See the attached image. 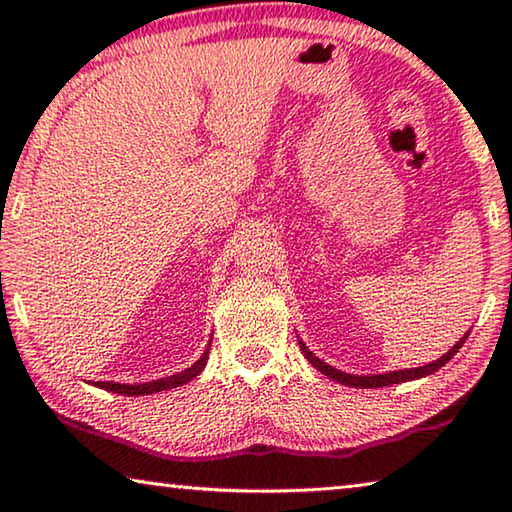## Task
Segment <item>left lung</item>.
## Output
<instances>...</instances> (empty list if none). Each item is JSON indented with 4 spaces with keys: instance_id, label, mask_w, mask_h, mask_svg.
<instances>
[{
    "instance_id": "8db88e82",
    "label": "left lung",
    "mask_w": 512,
    "mask_h": 512,
    "mask_svg": "<svg viewBox=\"0 0 512 512\" xmlns=\"http://www.w3.org/2000/svg\"><path fill=\"white\" fill-rule=\"evenodd\" d=\"M465 339H467V334L454 345L452 350H449L447 354H443V357L436 359L433 363H427V366L409 368V370H397V372H384V375H370V377H366V375H363V377L361 375H348V372H341V370H336L332 366H327V363H323V361H320L318 357H314V354L307 350L305 343H302V341H298V343H300V348H302V352H305V357H307V361L311 363V366L323 372V375H327L329 379H336V381H339V384L352 386V388H381V386L402 384V381H411V379H420V377L431 375V372H436L440 366H445V363L452 359L458 350H461V345L465 343Z\"/></svg>"
}]
</instances>
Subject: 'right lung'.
<instances>
[{"mask_svg":"<svg viewBox=\"0 0 512 512\" xmlns=\"http://www.w3.org/2000/svg\"><path fill=\"white\" fill-rule=\"evenodd\" d=\"M207 354L210 352H203V357L198 359L192 368H187L183 372H178V375H171V377H164V379H155V381H146V384H137V386H128V384H115V381H97V386L103 388V391H110V393H119V395H151V393H160V391H169V388H176V386H183L187 381H192L194 377H198V372L205 368L207 363Z\"/></svg>","mask_w":512,"mask_h":512,"instance_id":"right-lung-1","label":"right lung"}]
</instances>
